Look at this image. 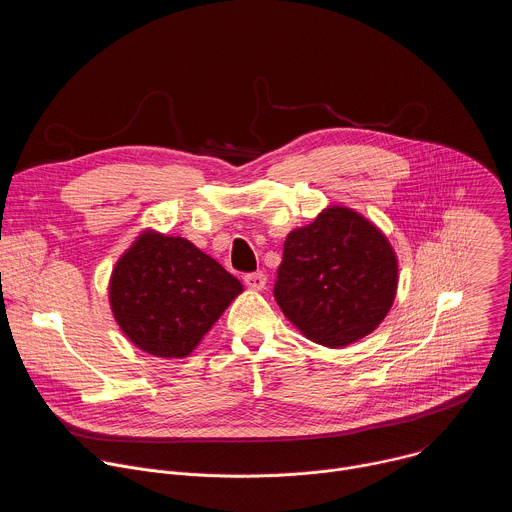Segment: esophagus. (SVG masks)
<instances>
[{"mask_svg":"<svg viewBox=\"0 0 512 512\" xmlns=\"http://www.w3.org/2000/svg\"><path fill=\"white\" fill-rule=\"evenodd\" d=\"M243 281H245V285H247V287H251V289L259 291V289H263V287H265L267 277H265V273H263V271H255V273H247V275L243 277Z\"/></svg>","mask_w":512,"mask_h":512,"instance_id":"obj_1","label":"esophagus"}]
</instances>
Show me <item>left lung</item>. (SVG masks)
<instances>
[{"label": "left lung", "instance_id": "8db88e82", "mask_svg": "<svg viewBox=\"0 0 512 512\" xmlns=\"http://www.w3.org/2000/svg\"><path fill=\"white\" fill-rule=\"evenodd\" d=\"M397 257L367 218L330 206L283 243L273 296L285 318L316 344L340 348L371 334L397 291Z\"/></svg>", "mask_w": 512, "mask_h": 512}]
</instances>
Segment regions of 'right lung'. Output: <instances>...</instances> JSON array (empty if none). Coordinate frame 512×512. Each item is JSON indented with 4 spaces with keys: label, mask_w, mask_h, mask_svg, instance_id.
Returning a JSON list of instances; mask_svg holds the SVG:
<instances>
[{
    "label": "right lung",
    "mask_w": 512,
    "mask_h": 512,
    "mask_svg": "<svg viewBox=\"0 0 512 512\" xmlns=\"http://www.w3.org/2000/svg\"><path fill=\"white\" fill-rule=\"evenodd\" d=\"M241 291L237 277L190 241L145 233L117 261L109 302L135 346L154 356L182 358Z\"/></svg>",
    "instance_id": "1"
}]
</instances>
